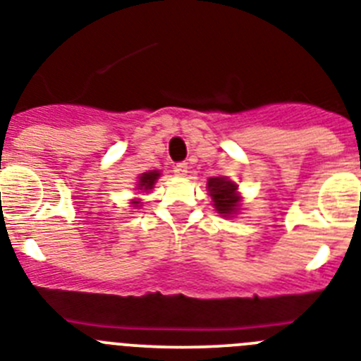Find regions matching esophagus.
<instances>
[{"label": "esophagus", "instance_id": "esophagus-1", "mask_svg": "<svg viewBox=\"0 0 361 361\" xmlns=\"http://www.w3.org/2000/svg\"><path fill=\"white\" fill-rule=\"evenodd\" d=\"M187 172H189V165L185 161H180L174 165V174H176V176H185Z\"/></svg>", "mask_w": 361, "mask_h": 361}]
</instances>
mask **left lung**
<instances>
[{
  "label": "left lung",
  "instance_id": "left-lung-1",
  "mask_svg": "<svg viewBox=\"0 0 361 361\" xmlns=\"http://www.w3.org/2000/svg\"><path fill=\"white\" fill-rule=\"evenodd\" d=\"M209 190H211L212 202H214L216 211L224 216H231L238 209L236 185L225 178H211L209 180Z\"/></svg>",
  "mask_w": 361,
  "mask_h": 361
}]
</instances>
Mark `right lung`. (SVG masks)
Here are the masks:
<instances>
[{"instance_id": "right-lung-1", "label": "right lung", "mask_w": 361, "mask_h": 361, "mask_svg": "<svg viewBox=\"0 0 361 361\" xmlns=\"http://www.w3.org/2000/svg\"><path fill=\"white\" fill-rule=\"evenodd\" d=\"M159 172L158 171H152V172H145V174H142L140 176V181H137V185H140V189H152V185L156 183V180H158ZM137 203V202H134Z\"/></svg>"}]
</instances>
